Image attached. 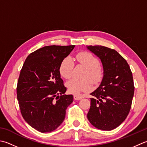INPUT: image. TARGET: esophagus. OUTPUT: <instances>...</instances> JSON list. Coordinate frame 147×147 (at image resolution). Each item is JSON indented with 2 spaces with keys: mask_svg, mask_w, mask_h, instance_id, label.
Here are the masks:
<instances>
[{
  "mask_svg": "<svg viewBox=\"0 0 147 147\" xmlns=\"http://www.w3.org/2000/svg\"><path fill=\"white\" fill-rule=\"evenodd\" d=\"M82 99V96H78V95H74V100H80Z\"/></svg>",
  "mask_w": 147,
  "mask_h": 147,
  "instance_id": "34e87169",
  "label": "esophagus"
}]
</instances>
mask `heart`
<instances>
[{
	"label": "heart",
	"instance_id": "1",
	"mask_svg": "<svg viewBox=\"0 0 147 147\" xmlns=\"http://www.w3.org/2000/svg\"><path fill=\"white\" fill-rule=\"evenodd\" d=\"M76 61L83 65L87 69L85 78H88L92 82L96 83L102 78V70L99 67V61L97 57L90 53L83 51L78 53L73 59L67 57L62 60L60 64L59 71L62 77L68 79L72 75L74 66V62ZM66 86L69 92L73 94H79L81 92H87L90 91L92 86L88 80H78L73 78L68 81Z\"/></svg>",
	"mask_w": 147,
	"mask_h": 147
}]
</instances>
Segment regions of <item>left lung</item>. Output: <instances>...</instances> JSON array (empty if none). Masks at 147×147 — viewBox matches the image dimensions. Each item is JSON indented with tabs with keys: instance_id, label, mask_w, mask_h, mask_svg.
<instances>
[{
	"instance_id": "8db88e82",
	"label": "left lung",
	"mask_w": 147,
	"mask_h": 147,
	"mask_svg": "<svg viewBox=\"0 0 147 147\" xmlns=\"http://www.w3.org/2000/svg\"><path fill=\"white\" fill-rule=\"evenodd\" d=\"M99 57L103 77L99 87L90 95L87 119L97 129L111 131L124 121L134 96L133 74L126 60L113 49L102 46H86Z\"/></svg>"
}]
</instances>
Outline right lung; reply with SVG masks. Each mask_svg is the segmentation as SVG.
<instances>
[{
	"label": "right lung",
	"mask_w": 147,
	"mask_h": 147,
	"mask_svg": "<svg viewBox=\"0 0 147 147\" xmlns=\"http://www.w3.org/2000/svg\"><path fill=\"white\" fill-rule=\"evenodd\" d=\"M74 45L47 46L28 55L20 71L17 99L25 120L41 133H50L64 121L66 109L73 101L65 95L59 71L62 60ZM61 96H60L59 95Z\"/></svg>",
	"instance_id": "obj_1"
}]
</instances>
